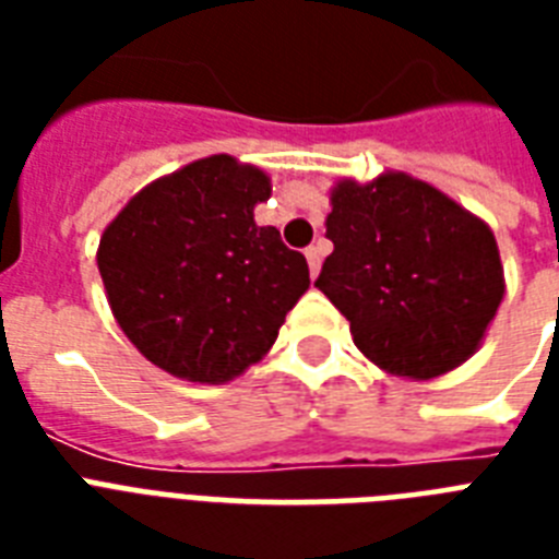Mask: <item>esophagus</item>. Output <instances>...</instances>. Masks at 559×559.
<instances>
[{"instance_id":"34e87169","label":"esophagus","mask_w":559,"mask_h":559,"mask_svg":"<svg viewBox=\"0 0 559 559\" xmlns=\"http://www.w3.org/2000/svg\"><path fill=\"white\" fill-rule=\"evenodd\" d=\"M307 263H310V275H319V270H322V246L316 243V246H310V249H307Z\"/></svg>"}]
</instances>
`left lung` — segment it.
Returning a JSON list of instances; mask_svg holds the SVG:
<instances>
[{
	"label": "left lung",
	"mask_w": 559,
	"mask_h": 559,
	"mask_svg": "<svg viewBox=\"0 0 559 559\" xmlns=\"http://www.w3.org/2000/svg\"><path fill=\"white\" fill-rule=\"evenodd\" d=\"M333 252L316 287L380 368L412 380L452 371L478 348L504 296L493 231L406 174L331 197Z\"/></svg>",
	"instance_id": "1"
}]
</instances>
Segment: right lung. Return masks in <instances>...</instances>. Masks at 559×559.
<instances>
[{"instance_id":"right-lung-1","label":"right lung","mask_w":559,"mask_h":559,"mask_svg":"<svg viewBox=\"0 0 559 559\" xmlns=\"http://www.w3.org/2000/svg\"><path fill=\"white\" fill-rule=\"evenodd\" d=\"M270 179L231 156L191 162L127 202L98 246L121 331L153 366L226 382L278 340L310 287L305 254L254 223Z\"/></svg>"}]
</instances>
